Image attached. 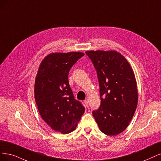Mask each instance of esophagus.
I'll return each mask as SVG.
<instances>
[{"mask_svg":"<svg viewBox=\"0 0 161 161\" xmlns=\"http://www.w3.org/2000/svg\"><path fill=\"white\" fill-rule=\"evenodd\" d=\"M84 103L86 104V107H87V108H88V106H89L88 101H87V100H85V101H84Z\"/></svg>","mask_w":161,"mask_h":161,"instance_id":"esophagus-1","label":"esophagus"}]
</instances>
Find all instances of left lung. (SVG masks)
I'll return each instance as SVG.
<instances>
[{"label":"left lung","instance_id":"8db88e82","mask_svg":"<svg viewBox=\"0 0 161 161\" xmlns=\"http://www.w3.org/2000/svg\"><path fill=\"white\" fill-rule=\"evenodd\" d=\"M96 69L101 104L92 112L104 134L114 136L123 132L132 119L137 105L135 77L129 64L115 51L86 52Z\"/></svg>","mask_w":161,"mask_h":161}]
</instances>
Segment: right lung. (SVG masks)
Returning <instances> with one entry per match:
<instances>
[{
  "label": "right lung",
  "instance_id": "right-lung-1",
  "mask_svg": "<svg viewBox=\"0 0 161 161\" xmlns=\"http://www.w3.org/2000/svg\"><path fill=\"white\" fill-rule=\"evenodd\" d=\"M84 56L81 52L51 53L42 62L36 77L34 97L40 114L53 130L64 134L75 130L85 111L68 81L70 69Z\"/></svg>",
  "mask_w": 161,
  "mask_h": 161
}]
</instances>
